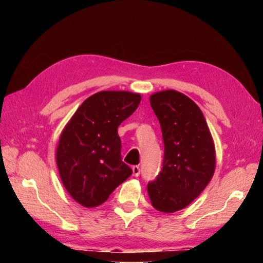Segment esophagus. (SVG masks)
Masks as SVG:
<instances>
[{"label": "esophagus", "instance_id": "34e87169", "mask_svg": "<svg viewBox=\"0 0 263 263\" xmlns=\"http://www.w3.org/2000/svg\"><path fill=\"white\" fill-rule=\"evenodd\" d=\"M132 172H133V175H135V176H139L140 175V167L139 166H133Z\"/></svg>", "mask_w": 263, "mask_h": 263}]
</instances>
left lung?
Returning a JSON list of instances; mask_svg holds the SVG:
<instances>
[{
	"instance_id": "obj_1",
	"label": "left lung",
	"mask_w": 263,
	"mask_h": 263,
	"mask_svg": "<svg viewBox=\"0 0 263 263\" xmlns=\"http://www.w3.org/2000/svg\"><path fill=\"white\" fill-rule=\"evenodd\" d=\"M161 126L162 168L147 191L158 211L172 213L188 206L211 181L216 167L215 145L198 105L175 90L149 99Z\"/></svg>"
}]
</instances>
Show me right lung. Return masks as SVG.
Masks as SVG:
<instances>
[{"label": "right lung", "instance_id": "obj_1", "mask_svg": "<svg viewBox=\"0 0 263 263\" xmlns=\"http://www.w3.org/2000/svg\"><path fill=\"white\" fill-rule=\"evenodd\" d=\"M141 101L128 91H100L79 106L62 131L57 164L66 190L86 208L101 205L132 174L122 161L117 128Z\"/></svg>", "mask_w": 263, "mask_h": 263}]
</instances>
